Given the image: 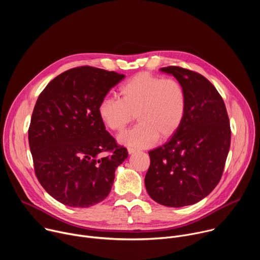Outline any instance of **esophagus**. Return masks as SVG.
Wrapping results in <instances>:
<instances>
[{"mask_svg":"<svg viewBox=\"0 0 260 260\" xmlns=\"http://www.w3.org/2000/svg\"><path fill=\"white\" fill-rule=\"evenodd\" d=\"M137 150L136 149H134V148H131V147H128L127 148V152H128V154H133V153H135Z\"/></svg>","mask_w":260,"mask_h":260,"instance_id":"obj_1","label":"esophagus"}]
</instances>
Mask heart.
<instances>
[{
    "label": "heart",
    "mask_w": 260,
    "mask_h": 260,
    "mask_svg": "<svg viewBox=\"0 0 260 260\" xmlns=\"http://www.w3.org/2000/svg\"><path fill=\"white\" fill-rule=\"evenodd\" d=\"M119 96L104 98L98 108L103 123L121 132L136 117L140 121L119 136L121 144L145 148L157 138L174 135L183 122L187 98L182 84L148 73H139L119 87Z\"/></svg>",
    "instance_id": "1"
}]
</instances>
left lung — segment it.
Masks as SVG:
<instances>
[{
  "label": "left lung",
  "instance_id": "1",
  "mask_svg": "<svg viewBox=\"0 0 260 260\" xmlns=\"http://www.w3.org/2000/svg\"><path fill=\"white\" fill-rule=\"evenodd\" d=\"M184 87L186 112L166 144L149 151L145 177L148 194L173 208L193 205L217 186L231 147V126L223 100L201 74L180 67L161 68Z\"/></svg>",
  "mask_w": 260,
  "mask_h": 260
}]
</instances>
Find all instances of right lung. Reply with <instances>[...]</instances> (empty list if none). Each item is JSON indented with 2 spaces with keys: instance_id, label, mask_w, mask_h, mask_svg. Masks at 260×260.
Returning a JSON list of instances; mask_svg holds the SVG:
<instances>
[{
  "instance_id": "1",
  "label": "right lung",
  "mask_w": 260,
  "mask_h": 260,
  "mask_svg": "<svg viewBox=\"0 0 260 260\" xmlns=\"http://www.w3.org/2000/svg\"><path fill=\"white\" fill-rule=\"evenodd\" d=\"M124 77L88 66L74 68L50 81L37 100L28 128L35 173L66 206L88 208L104 201L128 155L98 113L101 101ZM107 151L113 153L100 156Z\"/></svg>"
}]
</instances>
